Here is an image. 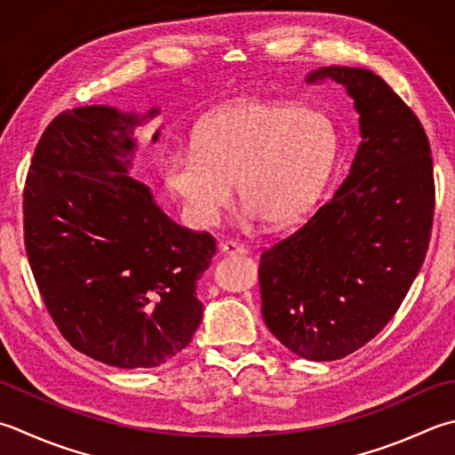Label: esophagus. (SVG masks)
Wrapping results in <instances>:
<instances>
[{
  "label": "esophagus",
  "mask_w": 455,
  "mask_h": 455,
  "mask_svg": "<svg viewBox=\"0 0 455 455\" xmlns=\"http://www.w3.org/2000/svg\"><path fill=\"white\" fill-rule=\"evenodd\" d=\"M220 253H224V255H243V253H247V250H245L243 243H237V242H234V239H228V242L220 243Z\"/></svg>",
  "instance_id": "1"
}]
</instances>
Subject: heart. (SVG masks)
Segmentation results:
<instances>
[{"label":"heart","mask_w":455,"mask_h":455,"mask_svg":"<svg viewBox=\"0 0 455 455\" xmlns=\"http://www.w3.org/2000/svg\"><path fill=\"white\" fill-rule=\"evenodd\" d=\"M339 152V128L323 110L243 99L205 116L196 144L166 152L162 174L194 224H216L237 184L247 218L289 226L319 204Z\"/></svg>","instance_id":"obj_1"}]
</instances>
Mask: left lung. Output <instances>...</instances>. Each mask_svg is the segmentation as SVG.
<instances>
[{
  "label": "left lung",
  "instance_id": "left-lung-1",
  "mask_svg": "<svg viewBox=\"0 0 455 455\" xmlns=\"http://www.w3.org/2000/svg\"><path fill=\"white\" fill-rule=\"evenodd\" d=\"M345 84L363 142L332 198L261 253V313L281 345L339 361L396 315L432 235L435 188L422 123L368 68L321 67L307 83Z\"/></svg>",
  "mask_w": 455,
  "mask_h": 455
}]
</instances>
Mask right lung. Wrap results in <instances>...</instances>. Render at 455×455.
I'll return each instance as SVG.
<instances>
[{
	"mask_svg": "<svg viewBox=\"0 0 455 455\" xmlns=\"http://www.w3.org/2000/svg\"><path fill=\"white\" fill-rule=\"evenodd\" d=\"M147 116L63 110L23 190L25 251L51 319L73 348L116 368L166 364L190 345L204 313L196 281L216 253L208 231L174 224L126 176Z\"/></svg>",
	"mask_w": 455,
	"mask_h": 455,
	"instance_id": "obj_1",
	"label": "right lung"
}]
</instances>
